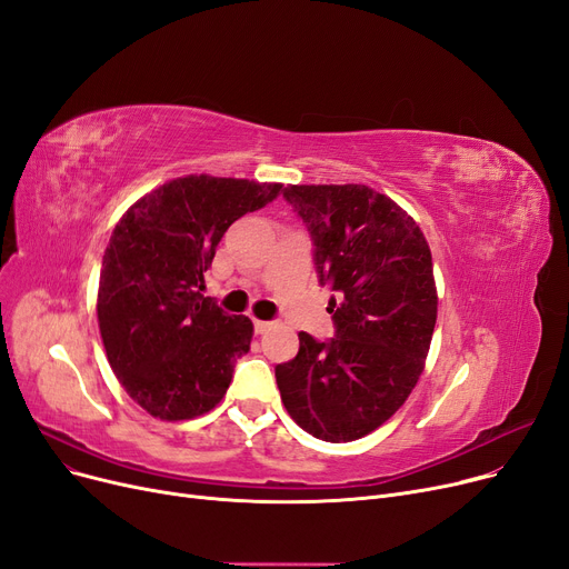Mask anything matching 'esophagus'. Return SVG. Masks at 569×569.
Returning <instances> with one entry per match:
<instances>
[{"label":"esophagus","mask_w":569,"mask_h":569,"mask_svg":"<svg viewBox=\"0 0 569 569\" xmlns=\"http://www.w3.org/2000/svg\"><path fill=\"white\" fill-rule=\"evenodd\" d=\"M272 320H253V330H256V335H264V332H269L272 330Z\"/></svg>","instance_id":"obj_1"}]
</instances>
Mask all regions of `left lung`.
Instances as JSON below:
<instances>
[{"instance_id":"obj_1","label":"left lung","mask_w":569,"mask_h":569,"mask_svg":"<svg viewBox=\"0 0 569 569\" xmlns=\"http://www.w3.org/2000/svg\"><path fill=\"white\" fill-rule=\"evenodd\" d=\"M307 226L318 283L335 290V337L300 332L277 367L281 401L307 433L350 442L403 406L425 369L438 295L427 239L403 209L365 184L288 187Z\"/></svg>"}]
</instances>
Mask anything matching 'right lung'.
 I'll list each match as a JSON object with an SVG mask.
<instances>
[{
  "label": "right lung",
  "mask_w": 569,
  "mask_h": 569,
  "mask_svg": "<svg viewBox=\"0 0 569 569\" xmlns=\"http://www.w3.org/2000/svg\"><path fill=\"white\" fill-rule=\"evenodd\" d=\"M281 184L187 174L140 198L112 230L99 279V330L127 395L159 420L212 410L251 348L253 325L204 297L223 232Z\"/></svg>",
  "instance_id": "right-lung-1"
}]
</instances>
